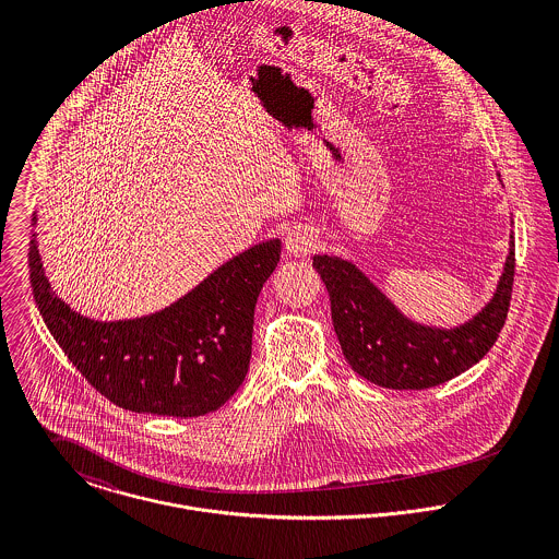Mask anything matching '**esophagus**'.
I'll use <instances>...</instances> for the list:
<instances>
[{
    "mask_svg": "<svg viewBox=\"0 0 559 559\" xmlns=\"http://www.w3.org/2000/svg\"><path fill=\"white\" fill-rule=\"evenodd\" d=\"M317 245L314 235L308 228H293L286 235V251L293 255H306Z\"/></svg>",
    "mask_w": 559,
    "mask_h": 559,
    "instance_id": "obj_1",
    "label": "esophagus"
}]
</instances>
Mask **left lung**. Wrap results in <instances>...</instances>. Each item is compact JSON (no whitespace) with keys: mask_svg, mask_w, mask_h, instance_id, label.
<instances>
[{"mask_svg":"<svg viewBox=\"0 0 559 559\" xmlns=\"http://www.w3.org/2000/svg\"><path fill=\"white\" fill-rule=\"evenodd\" d=\"M312 264L326 286L333 329L348 366L379 388L428 390L476 366L495 344L514 282V233L490 299L472 319L452 326L406 317L350 260L317 253Z\"/></svg>","mask_w":559,"mask_h":559,"instance_id":"left-lung-1","label":"left lung"}]
</instances>
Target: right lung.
Segmentation results:
<instances>
[{"mask_svg":"<svg viewBox=\"0 0 559 559\" xmlns=\"http://www.w3.org/2000/svg\"><path fill=\"white\" fill-rule=\"evenodd\" d=\"M280 253L282 240H260L174 304L138 319L75 312L45 275L36 230L29 280L47 329L94 390L127 411L200 417L226 404L245 381L255 301Z\"/></svg>","mask_w":559,"mask_h":559,"instance_id":"obj_1","label":"right lung"}]
</instances>
